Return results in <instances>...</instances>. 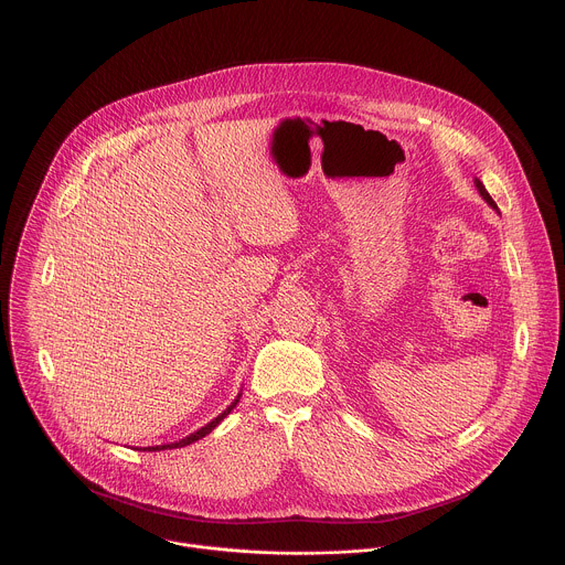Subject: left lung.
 Segmentation results:
<instances>
[{"mask_svg": "<svg viewBox=\"0 0 565 565\" xmlns=\"http://www.w3.org/2000/svg\"><path fill=\"white\" fill-rule=\"evenodd\" d=\"M477 190H479V194L483 196V201H486L490 207H497V203H494V201H492V196L486 192V188L481 185V181H477Z\"/></svg>", "mask_w": 565, "mask_h": 565, "instance_id": "8db88e82", "label": "left lung"}]
</instances>
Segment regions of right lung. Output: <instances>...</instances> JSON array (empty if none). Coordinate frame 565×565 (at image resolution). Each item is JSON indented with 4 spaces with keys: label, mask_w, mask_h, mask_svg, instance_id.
Wrapping results in <instances>:
<instances>
[{
    "label": "right lung",
    "mask_w": 565,
    "mask_h": 565,
    "mask_svg": "<svg viewBox=\"0 0 565 565\" xmlns=\"http://www.w3.org/2000/svg\"><path fill=\"white\" fill-rule=\"evenodd\" d=\"M236 402H238V399H236ZM236 402H234V404H232V406H230L227 411H223V413H221V415H218L216 419H212V422H210L207 426H203L201 430L192 433L190 437H185V439H181V441H177V444H166V446H157V448H152V450H166V448H181V446H188V444H192V441H196V439L205 437L207 433H212V430H214V428H216V426H218V424H221V422H223V419H225V417H227V415L232 413V408L236 406Z\"/></svg>",
    "instance_id": "right-lung-1"
}]
</instances>
